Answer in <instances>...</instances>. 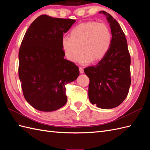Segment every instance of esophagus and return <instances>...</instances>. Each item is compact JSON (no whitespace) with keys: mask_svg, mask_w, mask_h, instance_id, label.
<instances>
[{"mask_svg":"<svg viewBox=\"0 0 150 150\" xmlns=\"http://www.w3.org/2000/svg\"><path fill=\"white\" fill-rule=\"evenodd\" d=\"M79 72H80L81 74L84 73V69H83V67H79Z\"/></svg>","mask_w":150,"mask_h":150,"instance_id":"1","label":"esophagus"}]
</instances>
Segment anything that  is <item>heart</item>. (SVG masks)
Returning <instances> with one entry per match:
<instances>
[{
	"label": "heart",
	"mask_w": 150,
	"mask_h": 150,
	"mask_svg": "<svg viewBox=\"0 0 150 150\" xmlns=\"http://www.w3.org/2000/svg\"><path fill=\"white\" fill-rule=\"evenodd\" d=\"M111 41V32L106 24L89 21L76 25L71 35L63 36L61 44L66 57L72 62L76 61L81 49L83 52L78 60L81 64H87L104 58Z\"/></svg>",
	"instance_id": "heart-1"
}]
</instances>
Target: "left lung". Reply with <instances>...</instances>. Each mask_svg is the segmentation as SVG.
<instances>
[{
    "label": "left lung",
    "mask_w": 150,
    "mask_h": 150,
    "mask_svg": "<svg viewBox=\"0 0 150 150\" xmlns=\"http://www.w3.org/2000/svg\"><path fill=\"white\" fill-rule=\"evenodd\" d=\"M106 16L110 25L112 41L106 55L96 65L85 68L89 79L90 102L102 109L118 106L126 99L131 85V57L125 34L120 24L110 13Z\"/></svg>",
    "instance_id": "left-lung-1"
}]
</instances>
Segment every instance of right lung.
<instances>
[{"mask_svg":"<svg viewBox=\"0 0 150 150\" xmlns=\"http://www.w3.org/2000/svg\"><path fill=\"white\" fill-rule=\"evenodd\" d=\"M76 20L41 15L26 31L19 52V77L26 101L41 111H53L67 102L65 86L79 68L64 58L61 40Z\"/></svg>","mask_w":150,"mask_h":150,"instance_id":"1","label":"right lung"}]
</instances>
